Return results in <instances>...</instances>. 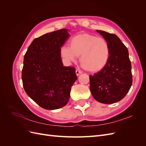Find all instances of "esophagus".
<instances>
[{
    "label": "esophagus",
    "mask_w": 146,
    "mask_h": 146,
    "mask_svg": "<svg viewBox=\"0 0 146 146\" xmlns=\"http://www.w3.org/2000/svg\"><path fill=\"white\" fill-rule=\"evenodd\" d=\"M76 75H77V76H79V75H80V74H82V71H81L80 70L77 69V70H76Z\"/></svg>",
    "instance_id": "obj_1"
}]
</instances>
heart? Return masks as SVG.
<instances>
[{
	"label": "heart",
	"mask_w": 146,
	"mask_h": 146,
	"mask_svg": "<svg viewBox=\"0 0 146 146\" xmlns=\"http://www.w3.org/2000/svg\"><path fill=\"white\" fill-rule=\"evenodd\" d=\"M69 47L61 48V56L68 61H74L80 56V63L88 71H99L108 62L110 47L103 38L88 33L78 34L70 39Z\"/></svg>",
	"instance_id": "1"
}]
</instances>
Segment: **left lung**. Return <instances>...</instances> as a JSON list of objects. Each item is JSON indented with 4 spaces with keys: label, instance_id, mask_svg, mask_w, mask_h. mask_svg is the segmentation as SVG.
Instances as JSON below:
<instances>
[{
    "label": "left lung",
    "instance_id": "left-lung-1",
    "mask_svg": "<svg viewBox=\"0 0 146 146\" xmlns=\"http://www.w3.org/2000/svg\"><path fill=\"white\" fill-rule=\"evenodd\" d=\"M108 43L110 54L105 67L90 75V91L100 103L110 104L122 100L132 85L131 65L129 51L117 35L97 30Z\"/></svg>",
    "mask_w": 146,
    "mask_h": 146
}]
</instances>
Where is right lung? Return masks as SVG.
I'll return each instance as SVG.
<instances>
[{
  "mask_svg": "<svg viewBox=\"0 0 146 146\" xmlns=\"http://www.w3.org/2000/svg\"><path fill=\"white\" fill-rule=\"evenodd\" d=\"M69 38L63 29L35 38L24 58L22 80L27 94L41 107L56 110L68 104L77 78L76 68L63 66L61 47Z\"/></svg>",
  "mask_w": 146,
  "mask_h": 146,
  "instance_id": "obj_1",
  "label": "right lung"
}]
</instances>
